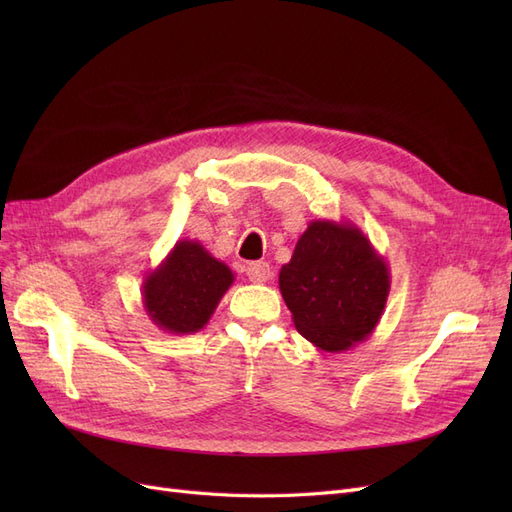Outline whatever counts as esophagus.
Listing matches in <instances>:
<instances>
[{
    "label": "esophagus",
    "instance_id": "esophagus-1",
    "mask_svg": "<svg viewBox=\"0 0 512 512\" xmlns=\"http://www.w3.org/2000/svg\"><path fill=\"white\" fill-rule=\"evenodd\" d=\"M247 277H250V282H254V284L269 282L271 280L269 262H252V265L247 267Z\"/></svg>",
    "mask_w": 512,
    "mask_h": 512
}]
</instances>
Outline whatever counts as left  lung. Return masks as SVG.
Wrapping results in <instances>:
<instances>
[{"instance_id":"left-lung-1","label":"left lung","mask_w":512,"mask_h":512,"mask_svg":"<svg viewBox=\"0 0 512 512\" xmlns=\"http://www.w3.org/2000/svg\"><path fill=\"white\" fill-rule=\"evenodd\" d=\"M280 290L307 342L344 352L374 333L391 271L356 224L312 220L280 271Z\"/></svg>"}]
</instances>
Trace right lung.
I'll return each instance as SVG.
<instances>
[{
	"label": "right lung",
	"instance_id": "obj_1",
	"mask_svg": "<svg viewBox=\"0 0 512 512\" xmlns=\"http://www.w3.org/2000/svg\"><path fill=\"white\" fill-rule=\"evenodd\" d=\"M235 273L194 239H181L145 275L143 307L166 333L192 335L211 320Z\"/></svg>",
	"mask_w": 512,
	"mask_h": 512
}]
</instances>
